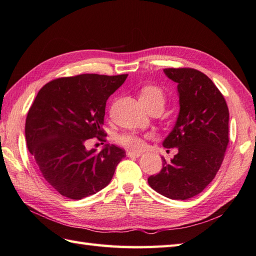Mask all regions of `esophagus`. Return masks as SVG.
Segmentation results:
<instances>
[{
    "label": "esophagus",
    "instance_id": "1",
    "mask_svg": "<svg viewBox=\"0 0 256 256\" xmlns=\"http://www.w3.org/2000/svg\"><path fill=\"white\" fill-rule=\"evenodd\" d=\"M141 154H142L141 152H134V151H128L127 152V156L129 158H139Z\"/></svg>",
    "mask_w": 256,
    "mask_h": 256
}]
</instances>
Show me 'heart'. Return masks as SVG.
<instances>
[{
	"label": "heart",
	"instance_id": "heart-1",
	"mask_svg": "<svg viewBox=\"0 0 256 256\" xmlns=\"http://www.w3.org/2000/svg\"><path fill=\"white\" fill-rule=\"evenodd\" d=\"M164 100H166V96H164L163 90L160 88L154 86V85H146L140 90L141 103L149 104L153 103V102H158L163 105ZM117 142L126 148V149L134 152L144 150L146 146L144 139L136 134H122L118 136Z\"/></svg>",
	"mask_w": 256,
	"mask_h": 256
}]
</instances>
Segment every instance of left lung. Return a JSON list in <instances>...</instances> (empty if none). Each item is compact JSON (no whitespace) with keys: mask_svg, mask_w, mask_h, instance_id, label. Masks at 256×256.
Listing matches in <instances>:
<instances>
[{"mask_svg":"<svg viewBox=\"0 0 256 256\" xmlns=\"http://www.w3.org/2000/svg\"><path fill=\"white\" fill-rule=\"evenodd\" d=\"M178 83L180 112L163 146L176 148L171 162L163 160L160 173L148 183L158 194L185 200L200 194L222 164L229 144V110L218 88L202 72L192 68L164 69Z\"/></svg>","mask_w":256,"mask_h":256,"instance_id":"obj_1","label":"left lung"}]
</instances>
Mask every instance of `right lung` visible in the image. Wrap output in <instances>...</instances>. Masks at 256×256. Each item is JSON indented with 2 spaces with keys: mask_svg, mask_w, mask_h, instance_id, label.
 <instances>
[{
  "mask_svg": "<svg viewBox=\"0 0 256 256\" xmlns=\"http://www.w3.org/2000/svg\"><path fill=\"white\" fill-rule=\"evenodd\" d=\"M128 74H80L59 78L39 90L27 114V148L44 178L71 200L94 195L110 184L122 148L86 150L88 139L106 141V102Z\"/></svg>",
  "mask_w": 256,
  "mask_h": 256,
  "instance_id": "obj_1",
  "label": "right lung"
}]
</instances>
